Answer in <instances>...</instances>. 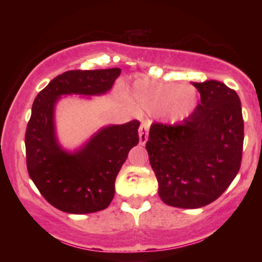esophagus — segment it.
<instances>
[{
    "instance_id": "esophagus-1",
    "label": "esophagus",
    "mask_w": 262,
    "mask_h": 262,
    "mask_svg": "<svg viewBox=\"0 0 262 262\" xmlns=\"http://www.w3.org/2000/svg\"><path fill=\"white\" fill-rule=\"evenodd\" d=\"M148 133H149V123L143 122L139 128V143L140 145H145L146 140H148Z\"/></svg>"
}]
</instances>
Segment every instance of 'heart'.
I'll return each mask as SVG.
<instances>
[{
  "mask_svg": "<svg viewBox=\"0 0 262 262\" xmlns=\"http://www.w3.org/2000/svg\"><path fill=\"white\" fill-rule=\"evenodd\" d=\"M128 101L137 112H160L166 121L180 123L194 112L198 96L196 90L189 85L140 79L132 85Z\"/></svg>",
  "mask_w": 262,
  "mask_h": 262,
  "instance_id": "heart-1",
  "label": "heart"
}]
</instances>
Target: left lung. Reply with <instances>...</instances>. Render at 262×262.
<instances>
[{"mask_svg": "<svg viewBox=\"0 0 262 262\" xmlns=\"http://www.w3.org/2000/svg\"><path fill=\"white\" fill-rule=\"evenodd\" d=\"M192 85L201 93L194 112L181 124H151L145 146L162 202L185 209L207 206L229 187L244 143L236 92L214 80Z\"/></svg>", "mask_w": 262, "mask_h": 262, "instance_id": "left-lung-1", "label": "left lung"}]
</instances>
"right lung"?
<instances>
[{"mask_svg":"<svg viewBox=\"0 0 262 262\" xmlns=\"http://www.w3.org/2000/svg\"><path fill=\"white\" fill-rule=\"evenodd\" d=\"M119 75V68L66 71L50 81L33 102L26 130L27 169L41 196L62 212L87 214L110 206L116 177L129 150L139 143L140 123L102 127L69 151L56 137V103L62 96L104 95Z\"/></svg>","mask_w":262,"mask_h":262,"instance_id":"1","label":"right lung"}]
</instances>
